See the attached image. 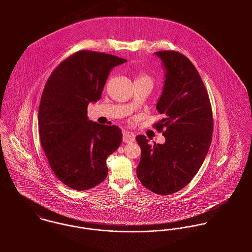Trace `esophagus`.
Wrapping results in <instances>:
<instances>
[{
	"label": "esophagus",
	"instance_id": "obj_1",
	"mask_svg": "<svg viewBox=\"0 0 252 252\" xmlns=\"http://www.w3.org/2000/svg\"><path fill=\"white\" fill-rule=\"evenodd\" d=\"M122 141L124 143H127V144H130V143H133L135 141V135L130 132V131H127V130H124L122 132Z\"/></svg>",
	"mask_w": 252,
	"mask_h": 252
}]
</instances>
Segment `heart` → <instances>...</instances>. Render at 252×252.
Instances as JSON below:
<instances>
[{
  "label": "heart",
  "instance_id": "1",
  "mask_svg": "<svg viewBox=\"0 0 252 252\" xmlns=\"http://www.w3.org/2000/svg\"><path fill=\"white\" fill-rule=\"evenodd\" d=\"M141 78H145V79H149L148 77H141ZM149 80H150V79H149Z\"/></svg>",
  "mask_w": 252,
  "mask_h": 252
}]
</instances>
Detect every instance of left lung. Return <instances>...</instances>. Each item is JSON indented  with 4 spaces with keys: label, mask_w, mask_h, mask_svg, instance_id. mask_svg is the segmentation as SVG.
<instances>
[{
    "label": "left lung",
    "mask_w": 252,
    "mask_h": 252,
    "mask_svg": "<svg viewBox=\"0 0 252 252\" xmlns=\"http://www.w3.org/2000/svg\"><path fill=\"white\" fill-rule=\"evenodd\" d=\"M164 85L156 104L163 118L155 125L165 144L150 145L144 135L137 177L145 188L170 195L186 186L201 168L212 143V107L204 82L194 65L176 51H158Z\"/></svg>",
    "instance_id": "1"
}]
</instances>
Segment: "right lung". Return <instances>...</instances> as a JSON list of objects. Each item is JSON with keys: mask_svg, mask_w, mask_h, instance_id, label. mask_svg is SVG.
I'll use <instances>...</instances> for the list:
<instances>
[{"mask_svg": "<svg viewBox=\"0 0 252 252\" xmlns=\"http://www.w3.org/2000/svg\"><path fill=\"white\" fill-rule=\"evenodd\" d=\"M125 62L82 50L46 81L38 108L40 144L55 176L72 189H91L108 176L106 160L121 144V130L89 120L87 107L101 99L110 71Z\"/></svg>", "mask_w": 252, "mask_h": 252, "instance_id": "right-lung-1", "label": "right lung"}]
</instances>
